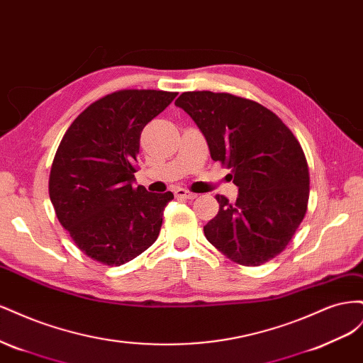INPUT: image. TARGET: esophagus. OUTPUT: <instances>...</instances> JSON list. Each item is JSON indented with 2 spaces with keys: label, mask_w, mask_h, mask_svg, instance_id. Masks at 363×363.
I'll use <instances>...</instances> for the list:
<instances>
[{
  "label": "esophagus",
  "mask_w": 363,
  "mask_h": 363,
  "mask_svg": "<svg viewBox=\"0 0 363 363\" xmlns=\"http://www.w3.org/2000/svg\"><path fill=\"white\" fill-rule=\"evenodd\" d=\"M175 196H179V199H183V200H194V199H196V194H194L188 189L179 188V189H175Z\"/></svg>",
  "instance_id": "1"
}]
</instances>
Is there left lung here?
I'll return each instance as SVG.
<instances>
[{
	"instance_id": "1",
	"label": "left lung",
	"mask_w": 363,
	"mask_h": 363,
	"mask_svg": "<svg viewBox=\"0 0 363 363\" xmlns=\"http://www.w3.org/2000/svg\"><path fill=\"white\" fill-rule=\"evenodd\" d=\"M207 140L211 157L232 171L239 196L216 195L204 235L238 265L259 267L286 248L309 203L304 151L283 121L262 104L227 92H183L177 101Z\"/></svg>"
}]
</instances>
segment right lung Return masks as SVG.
<instances>
[{
	"mask_svg": "<svg viewBox=\"0 0 363 363\" xmlns=\"http://www.w3.org/2000/svg\"><path fill=\"white\" fill-rule=\"evenodd\" d=\"M177 92L123 89L77 116L54 156L48 192L59 223L87 257L124 265L150 248L172 192L135 188L140 133Z\"/></svg>",
	"mask_w": 363,
	"mask_h": 363,
	"instance_id": "right-lung-1",
	"label": "right lung"
}]
</instances>
